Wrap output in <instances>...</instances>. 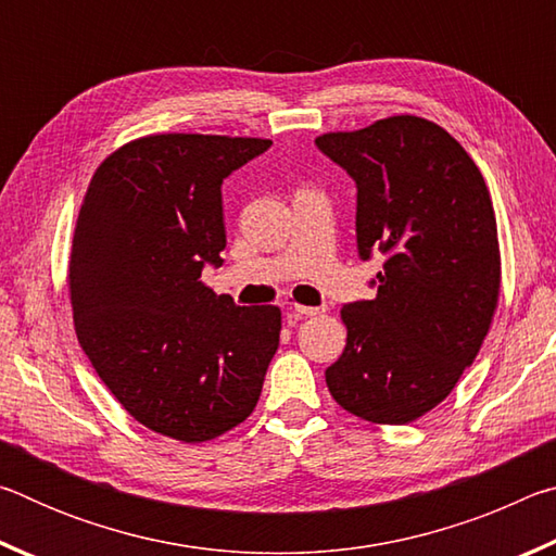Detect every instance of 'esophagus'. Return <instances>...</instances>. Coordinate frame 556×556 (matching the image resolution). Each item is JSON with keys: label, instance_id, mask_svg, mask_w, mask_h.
Masks as SVG:
<instances>
[{"label": "esophagus", "instance_id": "34e87169", "mask_svg": "<svg viewBox=\"0 0 556 556\" xmlns=\"http://www.w3.org/2000/svg\"><path fill=\"white\" fill-rule=\"evenodd\" d=\"M326 308L324 306H294V316H304V318H308V316H318V314H324Z\"/></svg>", "mask_w": 556, "mask_h": 556}]
</instances>
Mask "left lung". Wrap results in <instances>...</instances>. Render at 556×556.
Instances as JSON below:
<instances>
[{
    "label": "left lung",
    "mask_w": 556,
    "mask_h": 556,
    "mask_svg": "<svg viewBox=\"0 0 556 556\" xmlns=\"http://www.w3.org/2000/svg\"><path fill=\"white\" fill-rule=\"evenodd\" d=\"M353 178L361 260L384 257L375 299L343 306L345 351L326 370L333 400L375 425L434 409L491 328L501 252L491 193L446 129L397 115L316 139Z\"/></svg>",
    "instance_id": "left-lung-1"
}]
</instances>
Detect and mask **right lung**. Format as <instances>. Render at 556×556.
I'll return each mask as SVG.
<instances>
[{"label": "right lung", "mask_w": 556, "mask_h": 556, "mask_svg": "<svg viewBox=\"0 0 556 556\" xmlns=\"http://www.w3.org/2000/svg\"><path fill=\"white\" fill-rule=\"evenodd\" d=\"M269 139L154 135L98 166L75 223L71 304L92 368L139 425L188 444L255 409L279 348L277 306L203 285L220 267V186Z\"/></svg>", "instance_id": "1"}]
</instances>
